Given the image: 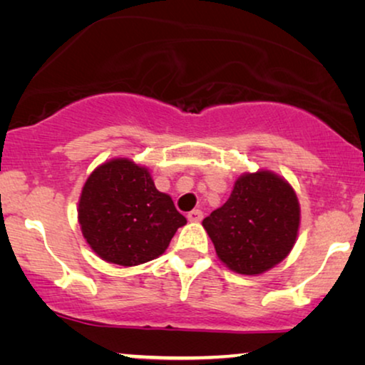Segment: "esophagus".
<instances>
[{
  "mask_svg": "<svg viewBox=\"0 0 365 365\" xmlns=\"http://www.w3.org/2000/svg\"><path fill=\"white\" fill-rule=\"evenodd\" d=\"M187 219L191 222L201 221V219H202V211H201V209H192L191 212H187Z\"/></svg>",
  "mask_w": 365,
  "mask_h": 365,
  "instance_id": "esophagus-1",
  "label": "esophagus"
}]
</instances>
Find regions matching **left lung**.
Returning <instances> with one entry per match:
<instances>
[{"instance_id": "left-lung-1", "label": "left lung", "mask_w": 365, "mask_h": 365, "mask_svg": "<svg viewBox=\"0 0 365 365\" xmlns=\"http://www.w3.org/2000/svg\"><path fill=\"white\" fill-rule=\"evenodd\" d=\"M297 196L276 174H244L224 206L202 221L221 261L239 274H261L291 252L299 229Z\"/></svg>"}]
</instances>
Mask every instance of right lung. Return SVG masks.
Wrapping results in <instances>:
<instances>
[{"label":"right lung","mask_w":365,"mask_h":365,"mask_svg":"<svg viewBox=\"0 0 365 365\" xmlns=\"http://www.w3.org/2000/svg\"><path fill=\"white\" fill-rule=\"evenodd\" d=\"M78 219L93 251L124 267L161 256L186 224L148 169L124 158L94 169L83 187Z\"/></svg>","instance_id":"add662e5"}]
</instances>
